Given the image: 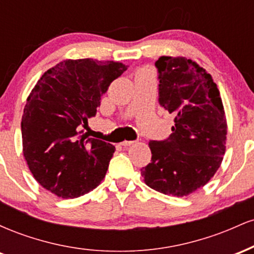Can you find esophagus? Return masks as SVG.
Here are the masks:
<instances>
[{
    "instance_id": "obj_1",
    "label": "esophagus",
    "mask_w": 254,
    "mask_h": 254,
    "mask_svg": "<svg viewBox=\"0 0 254 254\" xmlns=\"http://www.w3.org/2000/svg\"><path fill=\"white\" fill-rule=\"evenodd\" d=\"M133 143V141H123L122 142V147H129V145H131Z\"/></svg>"
}]
</instances>
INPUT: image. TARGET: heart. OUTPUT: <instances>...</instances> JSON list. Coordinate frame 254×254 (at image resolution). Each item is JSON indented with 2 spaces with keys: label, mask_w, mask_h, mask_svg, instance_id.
Listing matches in <instances>:
<instances>
[{
  "label": "heart",
  "mask_w": 254,
  "mask_h": 254,
  "mask_svg": "<svg viewBox=\"0 0 254 254\" xmlns=\"http://www.w3.org/2000/svg\"><path fill=\"white\" fill-rule=\"evenodd\" d=\"M139 72H148V71L147 70H141ZM139 72H138V74H139Z\"/></svg>",
  "instance_id": "b5f03b06"
}]
</instances>
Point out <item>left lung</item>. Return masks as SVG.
Instances as JSON below:
<instances>
[{
	"mask_svg": "<svg viewBox=\"0 0 254 254\" xmlns=\"http://www.w3.org/2000/svg\"><path fill=\"white\" fill-rule=\"evenodd\" d=\"M159 103L174 116L171 136L150 141L151 162L141 168L150 189L186 197L203 188L220 168L226 151L227 119L211 75L192 60L161 56Z\"/></svg>",
	"mask_w": 254,
	"mask_h": 254,
	"instance_id": "1",
	"label": "left lung"
}]
</instances>
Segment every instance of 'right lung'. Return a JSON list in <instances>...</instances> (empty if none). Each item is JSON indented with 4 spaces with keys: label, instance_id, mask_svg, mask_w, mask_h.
Listing matches in <instances>:
<instances>
[{
    "label": "right lung",
    "instance_id": "1",
    "mask_svg": "<svg viewBox=\"0 0 254 254\" xmlns=\"http://www.w3.org/2000/svg\"><path fill=\"white\" fill-rule=\"evenodd\" d=\"M127 69L112 61L65 60L44 72L28 95L22 151L34 179L57 197H80L103 182L116 148L82 127Z\"/></svg>",
    "mask_w": 254,
    "mask_h": 254
}]
</instances>
